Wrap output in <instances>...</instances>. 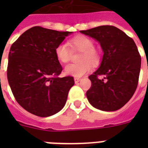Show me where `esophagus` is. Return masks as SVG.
Here are the masks:
<instances>
[{
	"instance_id": "obj_1",
	"label": "esophagus",
	"mask_w": 148,
	"mask_h": 148,
	"mask_svg": "<svg viewBox=\"0 0 148 148\" xmlns=\"http://www.w3.org/2000/svg\"><path fill=\"white\" fill-rule=\"evenodd\" d=\"M80 81H81V78H79V77H75V78H74V81H75V83H78Z\"/></svg>"
}]
</instances>
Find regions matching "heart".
<instances>
[{
    "mask_svg": "<svg viewBox=\"0 0 148 148\" xmlns=\"http://www.w3.org/2000/svg\"><path fill=\"white\" fill-rule=\"evenodd\" d=\"M69 45L73 51H81L77 60L80 62L71 64L65 67V72L72 76L80 77L88 73L91 68V64H97L101 58V51L95 47L94 40L88 36L79 35L71 38ZM56 58L60 62L66 64L71 59V52L65 43H60L54 50Z\"/></svg>",
    "mask_w": 148,
    "mask_h": 148,
    "instance_id": "b5f03b06",
    "label": "heart"
}]
</instances>
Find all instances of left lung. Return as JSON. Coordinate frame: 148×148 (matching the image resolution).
<instances>
[{
  "instance_id": "left-lung-1",
  "label": "left lung",
  "mask_w": 148,
  "mask_h": 148,
  "mask_svg": "<svg viewBox=\"0 0 148 148\" xmlns=\"http://www.w3.org/2000/svg\"><path fill=\"white\" fill-rule=\"evenodd\" d=\"M101 44L103 58L98 69L88 77L86 95L93 107L114 111L125 105L138 87L141 58L131 38L117 27L103 25L81 31Z\"/></svg>"
}]
</instances>
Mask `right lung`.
I'll return each instance as SVG.
<instances>
[{
	"mask_svg": "<svg viewBox=\"0 0 148 148\" xmlns=\"http://www.w3.org/2000/svg\"><path fill=\"white\" fill-rule=\"evenodd\" d=\"M70 34L33 27L10 47L8 83L17 103L32 114L49 117L65 105L74 80L71 76L58 77L63 68L54 50Z\"/></svg>",
	"mask_w": 148,
	"mask_h": 148,
	"instance_id": "1",
	"label": "right lung"
}]
</instances>
